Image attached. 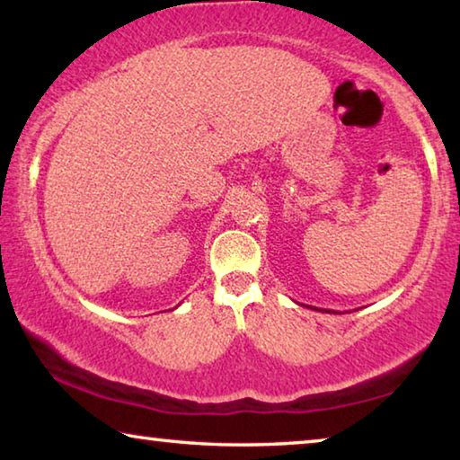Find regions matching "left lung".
<instances>
[{
	"mask_svg": "<svg viewBox=\"0 0 460 460\" xmlns=\"http://www.w3.org/2000/svg\"><path fill=\"white\" fill-rule=\"evenodd\" d=\"M318 310V308H316ZM324 313H331V310H324Z\"/></svg>",
	"mask_w": 460,
	"mask_h": 460,
	"instance_id": "left-lung-1",
	"label": "left lung"
}]
</instances>
